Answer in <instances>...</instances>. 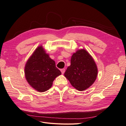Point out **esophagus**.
<instances>
[{"instance_id": "esophagus-1", "label": "esophagus", "mask_w": 126, "mask_h": 126, "mask_svg": "<svg viewBox=\"0 0 126 126\" xmlns=\"http://www.w3.org/2000/svg\"><path fill=\"white\" fill-rule=\"evenodd\" d=\"M60 71H61V73H62V74H63L64 73H65V68H63V69H61Z\"/></svg>"}]
</instances>
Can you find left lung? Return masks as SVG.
Masks as SVG:
<instances>
[{
  "label": "left lung",
  "mask_w": 126,
  "mask_h": 126,
  "mask_svg": "<svg viewBox=\"0 0 126 126\" xmlns=\"http://www.w3.org/2000/svg\"><path fill=\"white\" fill-rule=\"evenodd\" d=\"M64 75L75 88L82 91L89 88L95 81L97 68L91 55L81 49L72 55L71 65Z\"/></svg>",
  "instance_id": "left-lung-1"
}]
</instances>
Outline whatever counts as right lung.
I'll list each match as a JSON object with an SVG mask.
<instances>
[{"label": "right lung", "instance_id": "1", "mask_svg": "<svg viewBox=\"0 0 126 126\" xmlns=\"http://www.w3.org/2000/svg\"><path fill=\"white\" fill-rule=\"evenodd\" d=\"M25 74L27 82L33 88L43 92L51 87L55 78L61 73L56 67L54 61L46 53L43 47L39 46L27 61Z\"/></svg>", "mask_w": 126, "mask_h": 126}]
</instances>
